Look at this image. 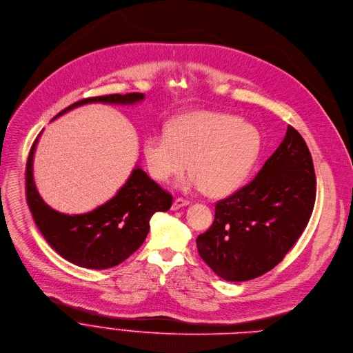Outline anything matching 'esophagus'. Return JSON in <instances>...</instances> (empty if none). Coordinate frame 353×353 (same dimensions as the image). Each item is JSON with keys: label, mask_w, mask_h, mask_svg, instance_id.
<instances>
[{"label": "esophagus", "mask_w": 353, "mask_h": 353, "mask_svg": "<svg viewBox=\"0 0 353 353\" xmlns=\"http://www.w3.org/2000/svg\"><path fill=\"white\" fill-rule=\"evenodd\" d=\"M188 204H190L188 200H184V199H181V197H177V199L173 201L172 210L176 211V210H179V208H181V207H185V205H188Z\"/></svg>", "instance_id": "esophagus-1"}]
</instances>
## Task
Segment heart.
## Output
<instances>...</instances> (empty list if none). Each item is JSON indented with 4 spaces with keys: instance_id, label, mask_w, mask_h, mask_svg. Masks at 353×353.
I'll return each instance as SVG.
<instances>
[{
    "instance_id": "heart-1",
    "label": "heart",
    "mask_w": 353,
    "mask_h": 353,
    "mask_svg": "<svg viewBox=\"0 0 353 353\" xmlns=\"http://www.w3.org/2000/svg\"><path fill=\"white\" fill-rule=\"evenodd\" d=\"M261 134L234 115L199 111L176 118L166 134H152L143 142L148 173L166 183L191 174L183 185L203 188L214 197L236 191L250 174L261 152Z\"/></svg>"
}]
</instances>
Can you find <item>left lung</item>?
I'll list each match as a JSON object with an SVG mask.
<instances>
[{"instance_id":"1","label":"left lung","mask_w":353,"mask_h":353,"mask_svg":"<svg viewBox=\"0 0 353 353\" xmlns=\"http://www.w3.org/2000/svg\"><path fill=\"white\" fill-rule=\"evenodd\" d=\"M312 157L293 126L249 184L215 204L196 239L201 259L223 280L246 281L277 266L305 230L315 203Z\"/></svg>"}]
</instances>
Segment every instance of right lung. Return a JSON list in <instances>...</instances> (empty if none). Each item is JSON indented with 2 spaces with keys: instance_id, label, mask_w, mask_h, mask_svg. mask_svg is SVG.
Listing matches in <instances>:
<instances>
[{
  "instance_id": "obj_1",
  "label": "right lung",
  "mask_w": 353,
  "mask_h": 353,
  "mask_svg": "<svg viewBox=\"0 0 353 353\" xmlns=\"http://www.w3.org/2000/svg\"><path fill=\"white\" fill-rule=\"evenodd\" d=\"M143 99L142 92L84 99L65 108L54 118L84 104L128 105ZM39 137L28 156L25 187L28 207L43 238L63 259L80 268L103 270L122 263L143 243L152 215L157 211L165 212L172 207V194L137 166L118 193L105 204L85 214H61L42 200L34 181L32 163Z\"/></svg>"
}]
</instances>
